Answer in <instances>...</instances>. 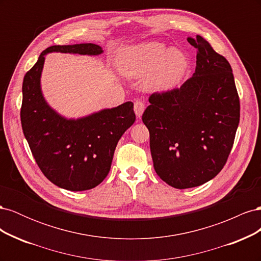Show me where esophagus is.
I'll return each instance as SVG.
<instances>
[{"label":"esophagus","mask_w":261,"mask_h":261,"mask_svg":"<svg viewBox=\"0 0 261 261\" xmlns=\"http://www.w3.org/2000/svg\"><path fill=\"white\" fill-rule=\"evenodd\" d=\"M134 110H135L136 116L140 118V116L143 115V113H144V111H145V103H144L143 101L136 100L135 103H134Z\"/></svg>","instance_id":"1"}]
</instances>
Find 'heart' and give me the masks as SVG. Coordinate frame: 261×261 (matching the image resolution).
<instances>
[{
    "mask_svg": "<svg viewBox=\"0 0 261 261\" xmlns=\"http://www.w3.org/2000/svg\"><path fill=\"white\" fill-rule=\"evenodd\" d=\"M189 65L187 55L179 49H169L162 42L149 41L123 49L117 59L120 72L126 77H145V88L170 90L185 76Z\"/></svg>",
    "mask_w": 261,
    "mask_h": 261,
    "instance_id": "1",
    "label": "heart"
}]
</instances>
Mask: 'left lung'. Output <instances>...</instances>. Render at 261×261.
<instances>
[{"label": "left lung", "mask_w": 261, "mask_h": 261, "mask_svg": "<svg viewBox=\"0 0 261 261\" xmlns=\"http://www.w3.org/2000/svg\"><path fill=\"white\" fill-rule=\"evenodd\" d=\"M193 76L180 88L152 93L143 122L153 168L170 186L202 185L223 169L240 123V99L230 63L200 36Z\"/></svg>", "instance_id": "1"}]
</instances>
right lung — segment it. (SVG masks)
Returning <instances> with one entry per match:
<instances>
[{"label":"right lung","mask_w":261,"mask_h":261,"mask_svg":"<svg viewBox=\"0 0 261 261\" xmlns=\"http://www.w3.org/2000/svg\"><path fill=\"white\" fill-rule=\"evenodd\" d=\"M53 52L94 57L103 50L94 43L52 45L22 82L21 127L38 167L61 188L87 191L109 174L118 140L136 120L134 103L128 101L78 118L61 115L46 102L41 88L45 55Z\"/></svg>","instance_id":"right-lung-1"}]
</instances>
